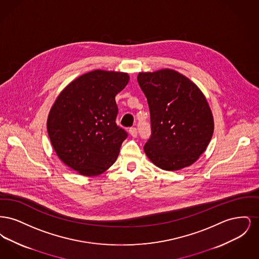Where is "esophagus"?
Instances as JSON below:
<instances>
[{
  "label": "esophagus",
  "instance_id": "34e87169",
  "mask_svg": "<svg viewBox=\"0 0 259 259\" xmlns=\"http://www.w3.org/2000/svg\"><path fill=\"white\" fill-rule=\"evenodd\" d=\"M129 133L131 134L132 137H137V135H138V130H137L136 127H131V128L129 129Z\"/></svg>",
  "mask_w": 259,
  "mask_h": 259
}]
</instances>
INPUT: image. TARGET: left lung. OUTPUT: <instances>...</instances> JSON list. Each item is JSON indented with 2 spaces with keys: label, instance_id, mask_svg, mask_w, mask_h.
I'll use <instances>...</instances> for the list:
<instances>
[{
  "label": "left lung",
  "instance_id": "left-lung-1",
  "mask_svg": "<svg viewBox=\"0 0 259 259\" xmlns=\"http://www.w3.org/2000/svg\"><path fill=\"white\" fill-rule=\"evenodd\" d=\"M138 82L148 100L151 134L144 150L157 167L176 171L197 160L213 133L208 102L191 80L165 69L140 73Z\"/></svg>",
  "mask_w": 259,
  "mask_h": 259
}]
</instances>
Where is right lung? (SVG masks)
Masks as SVG:
<instances>
[{
  "label": "right lung",
  "instance_id": "1",
  "mask_svg": "<svg viewBox=\"0 0 259 259\" xmlns=\"http://www.w3.org/2000/svg\"><path fill=\"white\" fill-rule=\"evenodd\" d=\"M128 81L126 73L96 70L60 93L50 110L48 132L66 165L84 176H98L115 162L128 137L116 124L115 95Z\"/></svg>",
  "mask_w": 259,
  "mask_h": 259
}]
</instances>
